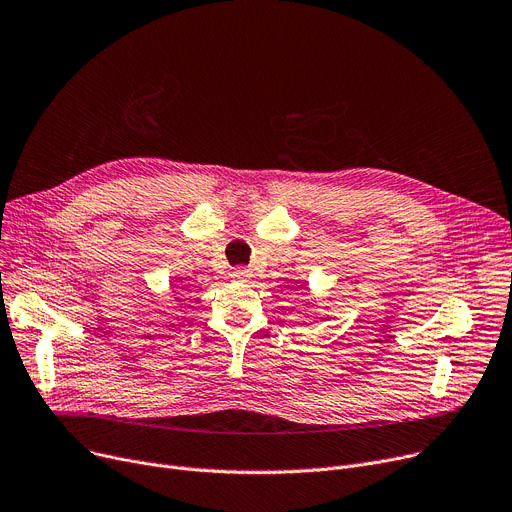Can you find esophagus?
I'll return each instance as SVG.
<instances>
[{
	"label": "esophagus",
	"instance_id": "1",
	"mask_svg": "<svg viewBox=\"0 0 512 512\" xmlns=\"http://www.w3.org/2000/svg\"><path fill=\"white\" fill-rule=\"evenodd\" d=\"M230 278L238 282H247L251 278V270H247V267H236V270L230 274Z\"/></svg>",
	"mask_w": 512,
	"mask_h": 512
}]
</instances>
